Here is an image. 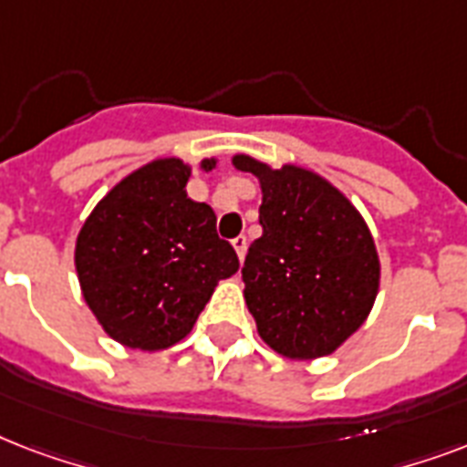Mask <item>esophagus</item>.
<instances>
[{"instance_id":"obj_1","label":"esophagus","mask_w":467,"mask_h":467,"mask_svg":"<svg viewBox=\"0 0 467 467\" xmlns=\"http://www.w3.org/2000/svg\"><path fill=\"white\" fill-rule=\"evenodd\" d=\"M233 247H234V252H237V256H240V262H242V259H244V254H247V237H244V234L234 237Z\"/></svg>"}]
</instances>
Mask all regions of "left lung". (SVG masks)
<instances>
[{"mask_svg": "<svg viewBox=\"0 0 467 467\" xmlns=\"http://www.w3.org/2000/svg\"><path fill=\"white\" fill-rule=\"evenodd\" d=\"M233 164L262 186L264 233L242 266L256 332L293 361L332 354L366 322L380 285L366 220L310 169H274L249 155H234Z\"/></svg>", "mask_w": 467, "mask_h": 467, "instance_id": "obj_1", "label": "left lung"}]
</instances>
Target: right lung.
<instances>
[{
    "mask_svg": "<svg viewBox=\"0 0 467 467\" xmlns=\"http://www.w3.org/2000/svg\"><path fill=\"white\" fill-rule=\"evenodd\" d=\"M218 160H203L211 171ZM191 167L161 157L120 179L77 234L82 296L104 332L128 348L160 351L193 329L220 278L240 269L215 233L211 205L186 196Z\"/></svg>",
    "mask_w": 467,
    "mask_h": 467,
    "instance_id": "1",
    "label": "right lung"
}]
</instances>
